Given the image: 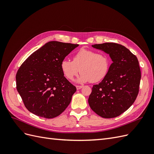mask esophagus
<instances>
[{"mask_svg":"<svg viewBox=\"0 0 154 154\" xmlns=\"http://www.w3.org/2000/svg\"><path fill=\"white\" fill-rule=\"evenodd\" d=\"M83 87V86H82V85H76V89H77V90L80 89V88H82Z\"/></svg>","mask_w":154,"mask_h":154,"instance_id":"esophagus-1","label":"esophagus"}]
</instances>
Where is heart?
I'll return each instance as SVG.
<instances>
[{"mask_svg": "<svg viewBox=\"0 0 154 154\" xmlns=\"http://www.w3.org/2000/svg\"><path fill=\"white\" fill-rule=\"evenodd\" d=\"M109 56L103 53L82 48L74 54L72 62L63 60L60 68L64 76L72 80L82 72L78 79L79 82L96 83L101 81L106 76L110 68Z\"/></svg>", "mask_w": 154, "mask_h": 154, "instance_id": "1", "label": "heart"}]
</instances>
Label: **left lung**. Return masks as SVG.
Returning a JSON list of instances; mask_svg holds the SVG:
<instances>
[{
  "label": "left lung",
  "instance_id": "obj_1",
  "mask_svg": "<svg viewBox=\"0 0 154 154\" xmlns=\"http://www.w3.org/2000/svg\"><path fill=\"white\" fill-rule=\"evenodd\" d=\"M92 46L109 54L113 63L101 82L93 85L88 104L101 117L116 118L128 109L137 96L141 78L138 60L121 44L107 42Z\"/></svg>",
  "mask_w": 154,
  "mask_h": 154
}]
</instances>
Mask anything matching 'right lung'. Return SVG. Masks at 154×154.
<instances>
[{"mask_svg": "<svg viewBox=\"0 0 154 154\" xmlns=\"http://www.w3.org/2000/svg\"><path fill=\"white\" fill-rule=\"evenodd\" d=\"M78 45L49 42L21 65L16 74L17 89L31 113L54 118L71 103L76 88L65 78L60 64Z\"/></svg>", "mask_w": 154, "mask_h": 154, "instance_id": "add662e5", "label": "right lung"}]
</instances>
